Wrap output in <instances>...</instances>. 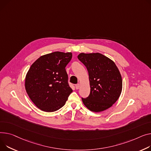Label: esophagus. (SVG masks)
<instances>
[{
    "label": "esophagus",
    "mask_w": 151,
    "mask_h": 151,
    "mask_svg": "<svg viewBox=\"0 0 151 151\" xmlns=\"http://www.w3.org/2000/svg\"><path fill=\"white\" fill-rule=\"evenodd\" d=\"M79 87H80V84H79V83L75 85V88H76V89H79Z\"/></svg>",
    "instance_id": "34e87169"
}]
</instances>
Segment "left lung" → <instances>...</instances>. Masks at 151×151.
Listing matches in <instances>:
<instances>
[{"instance_id": "left-lung-1", "label": "left lung", "mask_w": 151, "mask_h": 151, "mask_svg": "<svg viewBox=\"0 0 151 151\" xmlns=\"http://www.w3.org/2000/svg\"><path fill=\"white\" fill-rule=\"evenodd\" d=\"M78 58L86 67L89 76L90 92L87 98H82L84 104L95 112L109 109L122 91V78L118 67L111 59L99 53H81Z\"/></svg>"}]
</instances>
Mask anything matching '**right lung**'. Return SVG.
Returning a JSON list of instances; mask_svg holds the SVG:
<instances>
[{"label":"right lung","mask_w":151,"mask_h":151,"mask_svg":"<svg viewBox=\"0 0 151 151\" xmlns=\"http://www.w3.org/2000/svg\"><path fill=\"white\" fill-rule=\"evenodd\" d=\"M72 58L70 52H53L39 58L28 70L25 81L26 92L41 110L56 111L64 106L73 92L65 70Z\"/></svg>","instance_id":"add662e5"}]
</instances>
